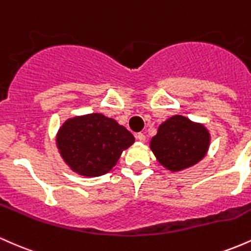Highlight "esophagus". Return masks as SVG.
<instances>
[{
  "instance_id": "1",
  "label": "esophagus",
  "mask_w": 251,
  "mask_h": 251,
  "mask_svg": "<svg viewBox=\"0 0 251 251\" xmlns=\"http://www.w3.org/2000/svg\"><path fill=\"white\" fill-rule=\"evenodd\" d=\"M137 139L139 140V142L144 143V142H145V139H146L145 134H144V133H138V134H137Z\"/></svg>"
}]
</instances>
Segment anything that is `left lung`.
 Listing matches in <instances>:
<instances>
[{
	"instance_id": "obj_1",
	"label": "left lung",
	"mask_w": 251,
	"mask_h": 251,
	"mask_svg": "<svg viewBox=\"0 0 251 251\" xmlns=\"http://www.w3.org/2000/svg\"><path fill=\"white\" fill-rule=\"evenodd\" d=\"M210 135L204 126L175 116L159 126L150 146L162 165L171 171H180L200 162L208 151Z\"/></svg>"
}]
</instances>
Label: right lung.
Returning <instances> with one entry per match:
<instances>
[{"label":"right lung","instance_id":"1","mask_svg":"<svg viewBox=\"0 0 251 251\" xmlns=\"http://www.w3.org/2000/svg\"><path fill=\"white\" fill-rule=\"evenodd\" d=\"M134 137L116 120L93 113L67 120L57 133L60 153L72 170L86 177L107 174Z\"/></svg>","mask_w":251,"mask_h":251}]
</instances>
